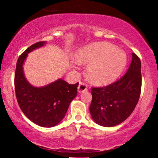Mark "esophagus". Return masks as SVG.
<instances>
[{
  "label": "esophagus",
  "mask_w": 158,
  "mask_h": 158,
  "mask_svg": "<svg viewBox=\"0 0 158 158\" xmlns=\"http://www.w3.org/2000/svg\"><path fill=\"white\" fill-rule=\"evenodd\" d=\"M87 88H88V86L86 84L83 82H79V85L78 87V92H79V94L82 93L87 90Z\"/></svg>",
  "instance_id": "obj_1"
}]
</instances>
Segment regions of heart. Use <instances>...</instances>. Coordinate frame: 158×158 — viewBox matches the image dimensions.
<instances>
[{
	"instance_id": "1",
	"label": "heart",
	"mask_w": 158,
	"mask_h": 158,
	"mask_svg": "<svg viewBox=\"0 0 158 158\" xmlns=\"http://www.w3.org/2000/svg\"><path fill=\"white\" fill-rule=\"evenodd\" d=\"M79 63H90L87 74L97 85H108L117 79L126 64L125 52L104 42L94 43L81 49L77 56Z\"/></svg>"
}]
</instances>
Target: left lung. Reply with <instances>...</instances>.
I'll list each match as a JSON object with an SVG mask.
<instances>
[{"label": "left lung", "mask_w": 158, "mask_h": 158, "mask_svg": "<svg viewBox=\"0 0 158 158\" xmlns=\"http://www.w3.org/2000/svg\"><path fill=\"white\" fill-rule=\"evenodd\" d=\"M141 82L140 60L132 53L131 64L120 79L104 88H91L89 110L94 122L104 127H113L126 120L138 102Z\"/></svg>", "instance_id": "left-lung-1"}]
</instances>
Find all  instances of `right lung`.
<instances>
[{"instance_id":"1","label":"right lung","mask_w":158,"mask_h":158,"mask_svg":"<svg viewBox=\"0 0 158 158\" xmlns=\"http://www.w3.org/2000/svg\"><path fill=\"white\" fill-rule=\"evenodd\" d=\"M46 43H35L19 56L16 64L15 89L20 108L27 118L38 126L50 128L64 119L70 102L77 97L79 82L70 85L59 79L44 86L35 87L27 81L23 64L28 53Z\"/></svg>"}]
</instances>
